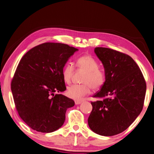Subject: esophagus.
Listing matches in <instances>:
<instances>
[{
	"label": "esophagus",
	"instance_id": "esophagus-1",
	"mask_svg": "<svg viewBox=\"0 0 154 154\" xmlns=\"http://www.w3.org/2000/svg\"><path fill=\"white\" fill-rule=\"evenodd\" d=\"M83 102V100H75V103H76V105H79V104H80V103H82Z\"/></svg>",
	"mask_w": 154,
	"mask_h": 154
}]
</instances>
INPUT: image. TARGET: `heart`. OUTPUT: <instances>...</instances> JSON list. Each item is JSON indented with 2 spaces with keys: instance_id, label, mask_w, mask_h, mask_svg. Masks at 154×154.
<instances>
[{
  "instance_id": "b5f03b06",
  "label": "heart",
  "mask_w": 154,
  "mask_h": 154,
  "mask_svg": "<svg viewBox=\"0 0 154 154\" xmlns=\"http://www.w3.org/2000/svg\"><path fill=\"white\" fill-rule=\"evenodd\" d=\"M78 68L86 71L83 82L84 84H73L68 87V96L73 99H80L88 94L91 87L94 90L98 89L104 84L106 74L102 70L98 69V63L94 58L88 55H85L78 58L76 61ZM74 67L72 63H67L62 70V76L63 80L69 84L74 73Z\"/></svg>"
}]
</instances>
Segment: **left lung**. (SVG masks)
Listing matches in <instances>:
<instances>
[{"mask_svg": "<svg viewBox=\"0 0 154 154\" xmlns=\"http://www.w3.org/2000/svg\"><path fill=\"white\" fill-rule=\"evenodd\" d=\"M94 53L102 61L106 81L93 97L88 118L90 129L103 136L120 134L134 122L143 109L146 85L132 58L115 50L97 47Z\"/></svg>", "mask_w": 154, "mask_h": 154, "instance_id": "8db88e82", "label": "left lung"}]
</instances>
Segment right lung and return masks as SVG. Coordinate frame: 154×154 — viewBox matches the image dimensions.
I'll return each instance as SVG.
<instances>
[{"instance_id": "add662e5", "label": "right lung", "mask_w": 154, "mask_h": 154, "mask_svg": "<svg viewBox=\"0 0 154 154\" xmlns=\"http://www.w3.org/2000/svg\"><path fill=\"white\" fill-rule=\"evenodd\" d=\"M78 48L58 43L32 48L21 58L11 84L20 117L33 130L51 133L60 128L73 100L61 94L66 90L62 70Z\"/></svg>"}]
</instances>
